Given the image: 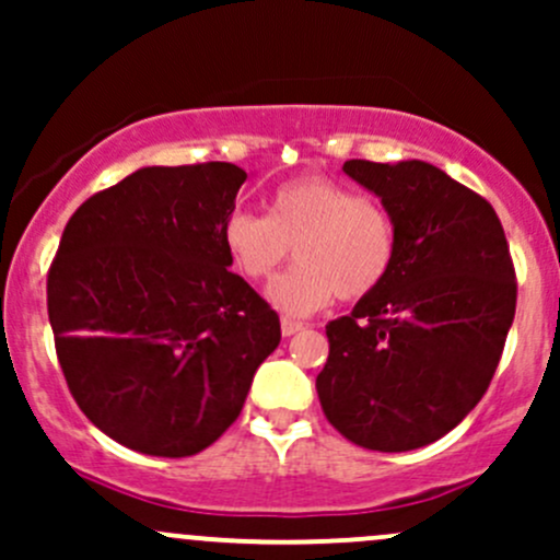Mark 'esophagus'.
I'll return each mask as SVG.
<instances>
[{
    "label": "esophagus",
    "instance_id": "34e87169",
    "mask_svg": "<svg viewBox=\"0 0 560 560\" xmlns=\"http://www.w3.org/2000/svg\"><path fill=\"white\" fill-rule=\"evenodd\" d=\"M302 329L300 320H292V318H281V334L284 337H292V334H298Z\"/></svg>",
    "mask_w": 560,
    "mask_h": 560
}]
</instances>
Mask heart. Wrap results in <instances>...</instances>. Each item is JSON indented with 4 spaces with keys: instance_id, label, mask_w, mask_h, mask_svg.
<instances>
[{
    "instance_id": "1",
    "label": "heart",
    "mask_w": 560,
    "mask_h": 560,
    "mask_svg": "<svg viewBox=\"0 0 560 560\" xmlns=\"http://www.w3.org/2000/svg\"><path fill=\"white\" fill-rule=\"evenodd\" d=\"M236 273L268 281L294 249L298 268L276 279L268 300L287 316H311L337 298L363 300L387 281L397 258L395 218L363 191L326 176L276 186L266 215L236 210L221 226Z\"/></svg>"
}]
</instances>
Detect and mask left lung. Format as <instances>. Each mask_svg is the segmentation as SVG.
Returning <instances> with one entry per match:
<instances>
[{
	"label": "left lung",
	"instance_id": "8db88e82",
	"mask_svg": "<svg viewBox=\"0 0 560 560\" xmlns=\"http://www.w3.org/2000/svg\"><path fill=\"white\" fill-rule=\"evenodd\" d=\"M395 218L376 292L326 324V419L358 447L405 453L445 436L490 387L516 313V271L492 205L421 160H347Z\"/></svg>",
	"mask_w": 560,
	"mask_h": 560
}]
</instances>
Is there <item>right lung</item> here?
Masks as SVG:
<instances>
[{
    "mask_svg": "<svg viewBox=\"0 0 560 560\" xmlns=\"http://www.w3.org/2000/svg\"><path fill=\"white\" fill-rule=\"evenodd\" d=\"M234 163L141 168L70 215L47 276L57 361L86 419L120 445L186 458L242 413L281 324L229 271Z\"/></svg>",
    "mask_w": 560,
    "mask_h": 560,
    "instance_id": "add662e5",
    "label": "right lung"
}]
</instances>
